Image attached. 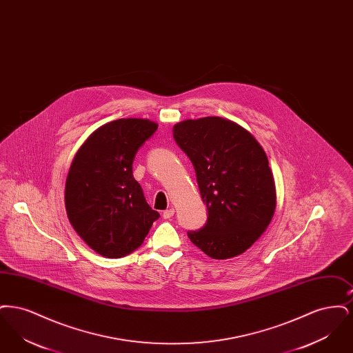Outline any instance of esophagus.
Segmentation results:
<instances>
[{
  "label": "esophagus",
  "mask_w": 353,
  "mask_h": 353,
  "mask_svg": "<svg viewBox=\"0 0 353 353\" xmlns=\"http://www.w3.org/2000/svg\"><path fill=\"white\" fill-rule=\"evenodd\" d=\"M173 214H174V209H173V208H170V209H167V210H164V212H163V219H170Z\"/></svg>",
  "instance_id": "1"
}]
</instances>
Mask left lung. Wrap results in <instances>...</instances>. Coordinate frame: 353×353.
I'll return each mask as SVG.
<instances>
[{"label": "left lung", "instance_id": "obj_1", "mask_svg": "<svg viewBox=\"0 0 353 353\" xmlns=\"http://www.w3.org/2000/svg\"><path fill=\"white\" fill-rule=\"evenodd\" d=\"M173 137L189 156L208 221L189 239L208 256L228 259L246 252L265 233L276 206L269 160L248 130L229 119H186Z\"/></svg>", "mask_w": 353, "mask_h": 353}]
</instances>
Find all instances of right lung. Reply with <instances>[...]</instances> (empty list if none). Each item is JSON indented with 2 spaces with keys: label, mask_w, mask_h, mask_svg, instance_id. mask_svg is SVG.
I'll return each mask as SVG.
<instances>
[{
  "label": "right lung",
  "mask_w": 353,
  "mask_h": 353,
  "mask_svg": "<svg viewBox=\"0 0 353 353\" xmlns=\"http://www.w3.org/2000/svg\"><path fill=\"white\" fill-rule=\"evenodd\" d=\"M157 130L150 119H118L87 137L74 156L65 186L68 221L87 246L121 258L141 246L160 214L134 179L139 148Z\"/></svg>",
  "instance_id": "add662e5"
}]
</instances>
